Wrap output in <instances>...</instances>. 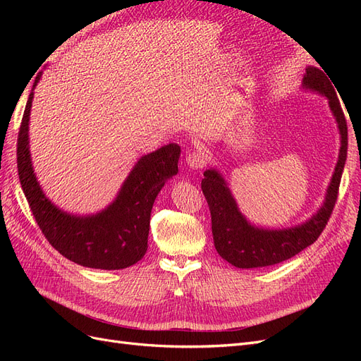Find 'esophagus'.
I'll use <instances>...</instances> for the list:
<instances>
[{
  "label": "esophagus",
  "instance_id": "34e87169",
  "mask_svg": "<svg viewBox=\"0 0 361 361\" xmlns=\"http://www.w3.org/2000/svg\"><path fill=\"white\" fill-rule=\"evenodd\" d=\"M204 154L202 150H191L190 154L187 155V164L190 166V169L194 170H200L204 166Z\"/></svg>",
  "mask_w": 361,
  "mask_h": 361
}]
</instances>
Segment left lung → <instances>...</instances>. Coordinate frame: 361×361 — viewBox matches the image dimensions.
Segmentation results:
<instances>
[{"instance_id":"obj_1","label":"left lung","mask_w":361,"mask_h":361,"mask_svg":"<svg viewBox=\"0 0 361 361\" xmlns=\"http://www.w3.org/2000/svg\"><path fill=\"white\" fill-rule=\"evenodd\" d=\"M333 81L321 69L307 68L304 76V87L318 92L329 99L331 111L341 130V154L333 174V179L324 206L309 221L301 226L267 231L247 223L228 191L224 179L215 170H206L202 179V191L211 211L214 245L224 260L238 268H260L280 264L298 255L319 238L329 223L337 202L338 185L346 161L348 126L341 101L336 94Z\"/></svg>"}]
</instances>
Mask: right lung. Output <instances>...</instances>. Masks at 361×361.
I'll return each mask as SVG.
<instances>
[{"label":"right lung","instance_id":"right-lung-1","mask_svg":"<svg viewBox=\"0 0 361 361\" xmlns=\"http://www.w3.org/2000/svg\"><path fill=\"white\" fill-rule=\"evenodd\" d=\"M40 80L36 76L32 89ZM32 92L18 134V174L32 216L48 243L75 264L96 269H123L147 250L152 206L167 179L178 174L180 147L174 143L141 157L117 199L92 216H75L57 209L42 192L28 149V120Z\"/></svg>","mask_w":361,"mask_h":361}]
</instances>
